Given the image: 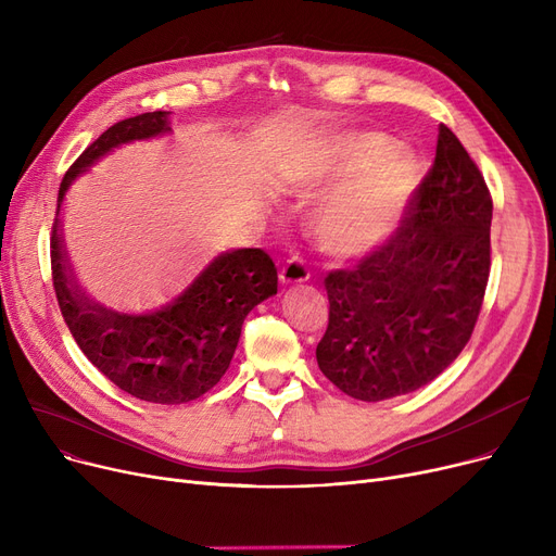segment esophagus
<instances>
[{
    "instance_id": "esophagus-1",
    "label": "esophagus",
    "mask_w": 556,
    "mask_h": 556,
    "mask_svg": "<svg viewBox=\"0 0 556 556\" xmlns=\"http://www.w3.org/2000/svg\"><path fill=\"white\" fill-rule=\"evenodd\" d=\"M311 277V268L308 263L302 258V256H290L286 258V263L279 270V279L281 283H302V281H308Z\"/></svg>"
}]
</instances>
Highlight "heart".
<instances>
[{"mask_svg":"<svg viewBox=\"0 0 556 556\" xmlns=\"http://www.w3.org/2000/svg\"><path fill=\"white\" fill-rule=\"evenodd\" d=\"M376 160L356 180L342 187L317 216V237L327 250L358 256L383 245L399 227L419 185V162L407 149H390L378 135L331 143L317 170L302 185H319L352 175Z\"/></svg>","mask_w":556,"mask_h":556,"instance_id":"b5f03b06","label":"heart"}]
</instances>
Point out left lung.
<instances>
[{"label":"left lung","mask_w":556,"mask_h":556,"mask_svg":"<svg viewBox=\"0 0 556 556\" xmlns=\"http://www.w3.org/2000/svg\"><path fill=\"white\" fill-rule=\"evenodd\" d=\"M493 200L444 124L392 237L325 277L317 365L344 394L386 401L440 376L469 342L491 270Z\"/></svg>","instance_id":"1"}]
</instances>
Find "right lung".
Here are the masks:
<instances>
[{"instance_id":"add662e5","label":"right lung","mask_w":556,"mask_h":556,"mask_svg":"<svg viewBox=\"0 0 556 556\" xmlns=\"http://www.w3.org/2000/svg\"><path fill=\"white\" fill-rule=\"evenodd\" d=\"M168 112H143L110 126L67 168L58 212L76 175L114 146L168 130ZM51 277L58 306L87 356L105 378L141 401L187 403L210 392L227 371L248 313L277 293V268L261 248L214 258L173 304L149 315H122L92 304L67 273V258L51 227Z\"/></svg>"}]
</instances>
